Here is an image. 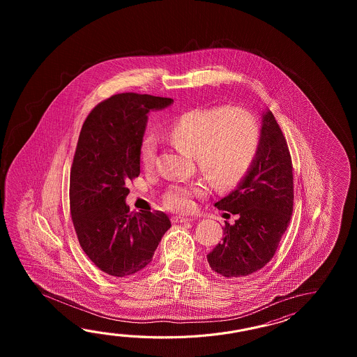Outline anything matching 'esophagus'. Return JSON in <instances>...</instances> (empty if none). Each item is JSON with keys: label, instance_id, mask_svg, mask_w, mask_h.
I'll use <instances>...</instances> for the list:
<instances>
[{"label": "esophagus", "instance_id": "esophagus-1", "mask_svg": "<svg viewBox=\"0 0 357 357\" xmlns=\"http://www.w3.org/2000/svg\"><path fill=\"white\" fill-rule=\"evenodd\" d=\"M172 222H174V223H188V222H191V220L186 218V217L175 215V217H172Z\"/></svg>", "mask_w": 357, "mask_h": 357}]
</instances>
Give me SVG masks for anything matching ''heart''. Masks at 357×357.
Masks as SVG:
<instances>
[{
  "mask_svg": "<svg viewBox=\"0 0 357 357\" xmlns=\"http://www.w3.org/2000/svg\"><path fill=\"white\" fill-rule=\"evenodd\" d=\"M167 137L177 149L195 158L213 188L227 189L240 182L255 160L260 128L257 117L243 107H206L178 116L169 125ZM155 154V137H144L139 160L145 169L153 167ZM200 192L197 185H174L166 191L163 203L171 211L189 212Z\"/></svg>",
  "mask_w": 357,
  "mask_h": 357,
  "instance_id": "1",
  "label": "heart"
}]
</instances>
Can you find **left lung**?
<instances>
[{"label":"left lung","instance_id":"left-lung-1","mask_svg":"<svg viewBox=\"0 0 357 357\" xmlns=\"http://www.w3.org/2000/svg\"><path fill=\"white\" fill-rule=\"evenodd\" d=\"M257 158L243 181L215 203L237 215L223 226V238L208 255L214 272L245 277L273 258L294 212V174L289 145L273 114H263ZM227 214V213H225Z\"/></svg>","mask_w":357,"mask_h":357}]
</instances>
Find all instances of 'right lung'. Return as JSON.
<instances>
[{
	"label": "right lung",
	"mask_w": 357,
	"mask_h": 357,
	"mask_svg": "<svg viewBox=\"0 0 357 357\" xmlns=\"http://www.w3.org/2000/svg\"><path fill=\"white\" fill-rule=\"evenodd\" d=\"M172 102L149 94H114L84 121L70 172V213L84 252L109 275L126 277L148 266L171 227L165 213L130 212L125 199L129 182L140 175L146 114Z\"/></svg>",
	"instance_id": "right-lung-1"
}]
</instances>
